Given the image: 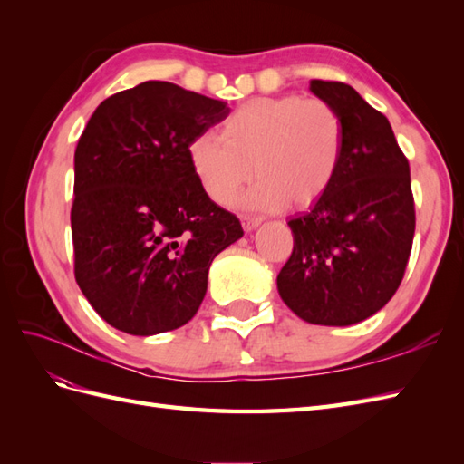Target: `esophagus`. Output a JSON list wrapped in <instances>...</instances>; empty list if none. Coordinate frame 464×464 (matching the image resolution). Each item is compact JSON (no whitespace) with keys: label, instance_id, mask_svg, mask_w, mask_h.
<instances>
[{"label":"esophagus","instance_id":"1","mask_svg":"<svg viewBox=\"0 0 464 464\" xmlns=\"http://www.w3.org/2000/svg\"><path fill=\"white\" fill-rule=\"evenodd\" d=\"M261 220H263V217H256V215H244V217H242L244 230H246V232H249V230L257 228L259 224H261Z\"/></svg>","mask_w":464,"mask_h":464}]
</instances>
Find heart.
Instances as JSON below:
<instances>
[{"label": "heart", "mask_w": 464, "mask_h": 464, "mask_svg": "<svg viewBox=\"0 0 464 464\" xmlns=\"http://www.w3.org/2000/svg\"><path fill=\"white\" fill-rule=\"evenodd\" d=\"M343 152L339 110L300 94L247 101L222 121L220 133L205 130L188 145L193 174L215 203H230L256 172L244 201L257 208L317 201L339 174Z\"/></svg>", "instance_id": "heart-1"}]
</instances>
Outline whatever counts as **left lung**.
Instances as JSON below:
<instances>
[{
    "label": "left lung",
    "mask_w": 464,
    "mask_h": 464,
    "mask_svg": "<svg viewBox=\"0 0 464 464\" xmlns=\"http://www.w3.org/2000/svg\"><path fill=\"white\" fill-rule=\"evenodd\" d=\"M344 121L331 188L288 220L294 247L276 276L280 298L315 325H353L395 296L409 265L416 210L409 159L389 120L341 81L312 79Z\"/></svg>",
    "instance_id": "left-lung-1"
}]
</instances>
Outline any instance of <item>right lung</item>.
Returning <instances> with one entry per match:
<instances>
[{
    "label": "right lung",
    "instance_id": "add662e5",
    "mask_svg": "<svg viewBox=\"0 0 464 464\" xmlns=\"http://www.w3.org/2000/svg\"><path fill=\"white\" fill-rule=\"evenodd\" d=\"M227 102L147 81L94 110L75 149V280L123 333L174 331L198 314L213 259L244 236L210 201L188 157Z\"/></svg>",
    "mask_w": 464,
    "mask_h": 464
}]
</instances>
